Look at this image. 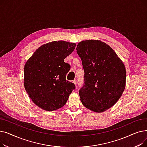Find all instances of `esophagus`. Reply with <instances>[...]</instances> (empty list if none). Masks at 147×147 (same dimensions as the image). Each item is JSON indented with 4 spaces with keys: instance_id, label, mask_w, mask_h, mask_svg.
Masks as SVG:
<instances>
[{
    "instance_id": "obj_1",
    "label": "esophagus",
    "mask_w": 147,
    "mask_h": 147,
    "mask_svg": "<svg viewBox=\"0 0 147 147\" xmlns=\"http://www.w3.org/2000/svg\"><path fill=\"white\" fill-rule=\"evenodd\" d=\"M73 82V83H74V84H75V85H76V86L77 85V84H78V83H77V80H74Z\"/></svg>"
}]
</instances>
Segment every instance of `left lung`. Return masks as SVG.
I'll use <instances>...</instances> for the list:
<instances>
[{"instance_id":"1","label":"left lung","mask_w":147,"mask_h":147,"mask_svg":"<svg viewBox=\"0 0 147 147\" xmlns=\"http://www.w3.org/2000/svg\"><path fill=\"white\" fill-rule=\"evenodd\" d=\"M84 71V85L79 90L83 105L102 113L117 102L126 86L124 64L107 43L86 40L77 45Z\"/></svg>"}]
</instances>
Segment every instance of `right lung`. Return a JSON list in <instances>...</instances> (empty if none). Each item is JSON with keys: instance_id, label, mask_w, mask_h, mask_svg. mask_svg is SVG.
I'll return each mask as SVG.
<instances>
[{"instance_id": "obj_1", "label": "right lung", "mask_w": 147, "mask_h": 147, "mask_svg": "<svg viewBox=\"0 0 147 147\" xmlns=\"http://www.w3.org/2000/svg\"><path fill=\"white\" fill-rule=\"evenodd\" d=\"M76 43L51 42L42 45L24 65V88L32 101L46 111L63 107L75 89L66 80L70 65L64 59L74 50Z\"/></svg>"}]
</instances>
